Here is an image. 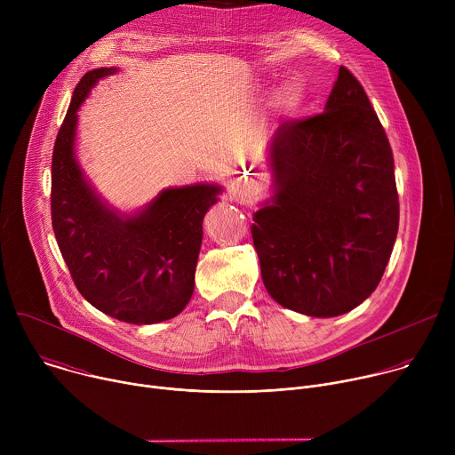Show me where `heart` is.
<instances>
[{
    "instance_id": "heart-1",
    "label": "heart",
    "mask_w": 455,
    "mask_h": 455,
    "mask_svg": "<svg viewBox=\"0 0 455 455\" xmlns=\"http://www.w3.org/2000/svg\"><path fill=\"white\" fill-rule=\"evenodd\" d=\"M302 100V90L297 84H286L279 92V104L286 109H295Z\"/></svg>"
}]
</instances>
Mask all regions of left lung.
<instances>
[{
    "mask_svg": "<svg viewBox=\"0 0 455 455\" xmlns=\"http://www.w3.org/2000/svg\"><path fill=\"white\" fill-rule=\"evenodd\" d=\"M270 160L275 194L250 227L265 288L309 316L351 311L381 281L400 202L391 144L346 67L326 111L277 127Z\"/></svg>",
    "mask_w": 455,
    "mask_h": 455,
    "instance_id": "1",
    "label": "left lung"
}]
</instances>
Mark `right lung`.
<instances>
[{
    "label": "right lung",
    "mask_w": 455,
    "mask_h": 455,
    "mask_svg": "<svg viewBox=\"0 0 455 455\" xmlns=\"http://www.w3.org/2000/svg\"><path fill=\"white\" fill-rule=\"evenodd\" d=\"M115 68L83 76L52 155V227L81 295L132 323L176 316L194 291L204 218L218 185L167 188L139 216L120 218L90 188L74 158L77 109L90 88Z\"/></svg>",
    "instance_id": "obj_1"
}]
</instances>
